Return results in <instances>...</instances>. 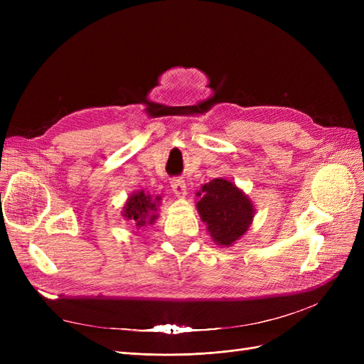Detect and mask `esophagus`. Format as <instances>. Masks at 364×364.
Here are the masks:
<instances>
[{
    "label": "esophagus",
    "mask_w": 364,
    "mask_h": 364,
    "mask_svg": "<svg viewBox=\"0 0 364 364\" xmlns=\"http://www.w3.org/2000/svg\"><path fill=\"white\" fill-rule=\"evenodd\" d=\"M170 183H171V188H173L174 194L178 197H183L186 194V183L183 179L174 178V179H171Z\"/></svg>",
    "instance_id": "obj_1"
}]
</instances>
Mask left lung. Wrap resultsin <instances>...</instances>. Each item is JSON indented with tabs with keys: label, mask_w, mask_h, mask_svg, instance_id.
I'll return each instance as SVG.
<instances>
[{
	"label": "left lung",
	"mask_w": 364,
	"mask_h": 364,
	"mask_svg": "<svg viewBox=\"0 0 364 364\" xmlns=\"http://www.w3.org/2000/svg\"><path fill=\"white\" fill-rule=\"evenodd\" d=\"M197 202L203 222L215 243L230 246L243 237L253 218V205L237 186L226 179H213L202 186Z\"/></svg>",
	"instance_id": "left-lung-1"
}]
</instances>
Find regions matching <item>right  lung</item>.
I'll use <instances>...</instances> for the list:
<instances>
[{"label":"right lung","instance_id":"1","mask_svg":"<svg viewBox=\"0 0 364 364\" xmlns=\"http://www.w3.org/2000/svg\"><path fill=\"white\" fill-rule=\"evenodd\" d=\"M161 199V197H156V199H151L150 194H146L144 191H139L132 194L129 197V200L124 205V217L127 220H132L136 228L146 226L147 223L151 225L155 220L158 218L156 213V202Z\"/></svg>","mask_w":364,"mask_h":364}]
</instances>
